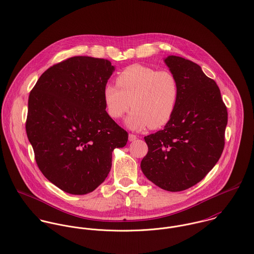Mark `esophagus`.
<instances>
[{
  "label": "esophagus",
  "instance_id": "esophagus-1",
  "mask_svg": "<svg viewBox=\"0 0 254 254\" xmlns=\"http://www.w3.org/2000/svg\"><path fill=\"white\" fill-rule=\"evenodd\" d=\"M137 140V136L134 134H129V141L130 142H134Z\"/></svg>",
  "mask_w": 254,
  "mask_h": 254
}]
</instances>
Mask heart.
<instances>
[{"label": "heart", "instance_id": "obj_1", "mask_svg": "<svg viewBox=\"0 0 254 254\" xmlns=\"http://www.w3.org/2000/svg\"><path fill=\"white\" fill-rule=\"evenodd\" d=\"M179 96V82L173 73L142 64L124 68L116 77V85L109 83L104 88L106 109L112 119L121 118L133 108L125 123L134 130L166 125L174 115Z\"/></svg>", "mask_w": 254, "mask_h": 254}]
</instances>
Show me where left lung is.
I'll list each match as a JSON object with an SVG mask.
<instances>
[{"mask_svg": "<svg viewBox=\"0 0 254 254\" xmlns=\"http://www.w3.org/2000/svg\"><path fill=\"white\" fill-rule=\"evenodd\" d=\"M180 86L176 110L163 130L145 137L141 162L145 177L169 191L201 181L217 163L225 145L228 112L216 82L181 57L164 60Z\"/></svg>", "mask_w": 254, "mask_h": 254, "instance_id": "left-lung-1", "label": "left lung"}]
</instances>
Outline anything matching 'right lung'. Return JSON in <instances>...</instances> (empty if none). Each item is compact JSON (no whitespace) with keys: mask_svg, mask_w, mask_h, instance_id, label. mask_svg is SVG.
<instances>
[{"mask_svg":"<svg viewBox=\"0 0 254 254\" xmlns=\"http://www.w3.org/2000/svg\"><path fill=\"white\" fill-rule=\"evenodd\" d=\"M114 71L104 59L73 57L43 73L28 99L26 134L43 175L71 194L96 190L112 151L128 133L106 111L104 88Z\"/></svg>","mask_w":254,"mask_h":254,"instance_id":"1","label":"right lung"}]
</instances>
